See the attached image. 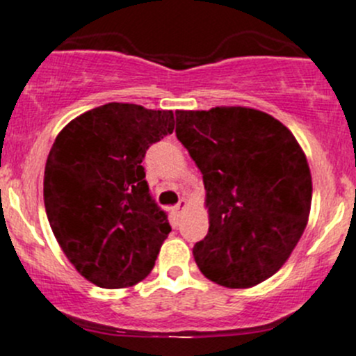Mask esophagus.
I'll use <instances>...</instances> for the list:
<instances>
[{"label": "esophagus", "mask_w": 356, "mask_h": 356, "mask_svg": "<svg viewBox=\"0 0 356 356\" xmlns=\"http://www.w3.org/2000/svg\"><path fill=\"white\" fill-rule=\"evenodd\" d=\"M186 207H188V201H186V200H181V201H179L177 204H175L174 208H172V213L177 215V217H179V213H181V211L184 210Z\"/></svg>", "instance_id": "1"}]
</instances>
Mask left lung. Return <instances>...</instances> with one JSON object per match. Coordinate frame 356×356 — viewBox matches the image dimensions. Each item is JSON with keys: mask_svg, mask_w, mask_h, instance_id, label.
Returning <instances> with one entry per match:
<instances>
[{"mask_svg": "<svg viewBox=\"0 0 356 356\" xmlns=\"http://www.w3.org/2000/svg\"><path fill=\"white\" fill-rule=\"evenodd\" d=\"M175 136L203 174L208 234L193 254L225 288L272 277L300 241L312 204L307 156L286 125L245 106L177 110Z\"/></svg>", "mask_w": 356, "mask_h": 356, "instance_id": "left-lung-1", "label": "left lung"}]
</instances>
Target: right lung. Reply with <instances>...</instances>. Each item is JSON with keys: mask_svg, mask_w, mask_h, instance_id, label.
I'll return each instance as SVG.
<instances>
[{"mask_svg": "<svg viewBox=\"0 0 356 356\" xmlns=\"http://www.w3.org/2000/svg\"><path fill=\"white\" fill-rule=\"evenodd\" d=\"M174 111L106 103L56 136L44 168V207L56 241L99 288L138 284L172 231L153 200L143 158L174 132Z\"/></svg>", "mask_w": 356, "mask_h": 356, "instance_id": "right-lung-1", "label": "right lung"}]
</instances>
